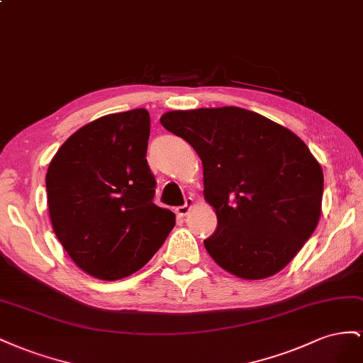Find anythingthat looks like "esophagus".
<instances>
[{
    "mask_svg": "<svg viewBox=\"0 0 363 363\" xmlns=\"http://www.w3.org/2000/svg\"><path fill=\"white\" fill-rule=\"evenodd\" d=\"M193 205H194L193 199H191V198H187V199H185V203H184L182 206H178V208H176V214H178L179 217H185V216H187V214L191 211Z\"/></svg>",
    "mask_w": 363,
    "mask_h": 363,
    "instance_id": "obj_1",
    "label": "esophagus"
}]
</instances>
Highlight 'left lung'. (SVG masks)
I'll return each mask as SVG.
<instances>
[{"label":"left lung","mask_w":363,"mask_h":363,"mask_svg":"<svg viewBox=\"0 0 363 363\" xmlns=\"http://www.w3.org/2000/svg\"><path fill=\"white\" fill-rule=\"evenodd\" d=\"M162 126L187 141L203 167V198L217 230L213 260L243 279L278 274L316 230L324 174L306 143L237 106L169 111Z\"/></svg>","instance_id":"1"}]
</instances>
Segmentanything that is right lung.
Segmentation results:
<instances>
[{"label":"right lung","instance_id":"1","mask_svg":"<svg viewBox=\"0 0 363 363\" xmlns=\"http://www.w3.org/2000/svg\"><path fill=\"white\" fill-rule=\"evenodd\" d=\"M149 135L144 108L109 113L72 133L48 165L53 231L94 278L116 281L140 271L176 223L170 210L153 203Z\"/></svg>","mask_w":363,"mask_h":363}]
</instances>
